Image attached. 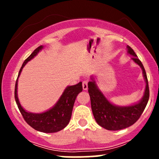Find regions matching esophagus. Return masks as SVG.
I'll return each instance as SVG.
<instances>
[{
    "label": "esophagus",
    "instance_id": "1",
    "mask_svg": "<svg viewBox=\"0 0 159 159\" xmlns=\"http://www.w3.org/2000/svg\"><path fill=\"white\" fill-rule=\"evenodd\" d=\"M82 86H83V90H87V88H88V85H87V81H83Z\"/></svg>",
    "mask_w": 159,
    "mask_h": 159
}]
</instances>
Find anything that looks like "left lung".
Here are the masks:
<instances>
[{"mask_svg":"<svg viewBox=\"0 0 159 159\" xmlns=\"http://www.w3.org/2000/svg\"><path fill=\"white\" fill-rule=\"evenodd\" d=\"M127 53L132 56V60L142 69L145 90L141 99L138 102L126 106H120L111 103L105 97L96 84L93 76L88 82V92L90 96L91 108L94 118L100 126L110 131H117L131 126L140 118L147 106L149 97V90L147 73L138 56L130 46L127 45Z\"/></svg>","mask_w":159,"mask_h":159,"instance_id":"1","label":"left lung"}]
</instances>
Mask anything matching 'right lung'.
<instances>
[{
	"instance_id": "add662e5",
	"label": "right lung",
	"mask_w": 159,
	"mask_h": 159,
	"mask_svg": "<svg viewBox=\"0 0 159 159\" xmlns=\"http://www.w3.org/2000/svg\"><path fill=\"white\" fill-rule=\"evenodd\" d=\"M43 48L44 46L40 45L39 47L36 48L34 52L25 60L21 66L16 82L15 99L20 112L29 125L39 132L54 133L63 129L69 124L72 116V109H73L75 98L78 94L81 92L83 88H82L81 81L75 85L67 86L55 105L44 112H29L21 106L18 97V80L20 74L27 62L31 61L34 57L37 55L40 51L43 50Z\"/></svg>"
}]
</instances>
